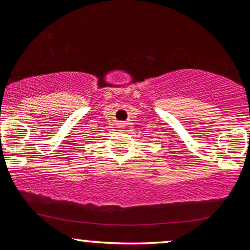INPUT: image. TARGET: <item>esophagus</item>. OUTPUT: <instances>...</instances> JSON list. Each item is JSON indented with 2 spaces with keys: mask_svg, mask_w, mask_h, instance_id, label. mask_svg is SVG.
Returning <instances> with one entry per match:
<instances>
[{
  "mask_svg": "<svg viewBox=\"0 0 250 250\" xmlns=\"http://www.w3.org/2000/svg\"><path fill=\"white\" fill-rule=\"evenodd\" d=\"M123 125H123V123H120V125H119V128H125V127H123Z\"/></svg>",
  "mask_w": 250,
  "mask_h": 250,
  "instance_id": "34e87169",
  "label": "esophagus"
}]
</instances>
